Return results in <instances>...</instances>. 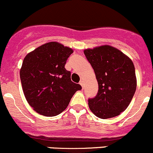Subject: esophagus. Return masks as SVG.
<instances>
[{
    "label": "esophagus",
    "mask_w": 153,
    "mask_h": 153,
    "mask_svg": "<svg viewBox=\"0 0 153 153\" xmlns=\"http://www.w3.org/2000/svg\"><path fill=\"white\" fill-rule=\"evenodd\" d=\"M80 85H81V86H82V88H83V81H80Z\"/></svg>",
    "instance_id": "34e87169"
}]
</instances>
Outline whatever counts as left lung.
<instances>
[{"mask_svg":"<svg viewBox=\"0 0 153 153\" xmlns=\"http://www.w3.org/2000/svg\"><path fill=\"white\" fill-rule=\"evenodd\" d=\"M98 83L97 96L89 99V107L100 119L117 117L131 103L137 86L135 67L128 56L111 45L83 51Z\"/></svg>","mask_w":153,"mask_h":153,"instance_id":"left-lung-1","label":"left lung"}]
</instances>
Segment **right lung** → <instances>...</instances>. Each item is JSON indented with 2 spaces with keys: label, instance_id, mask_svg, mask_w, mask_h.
<instances>
[{
  "label": "right lung",
  "instance_id": "right-lung-1",
  "mask_svg": "<svg viewBox=\"0 0 153 153\" xmlns=\"http://www.w3.org/2000/svg\"><path fill=\"white\" fill-rule=\"evenodd\" d=\"M73 50L51 42L28 53L22 62L20 75L24 95L39 114L54 117L64 111L73 94L81 89L71 81L65 69Z\"/></svg>",
  "mask_w": 153,
  "mask_h": 153
}]
</instances>
